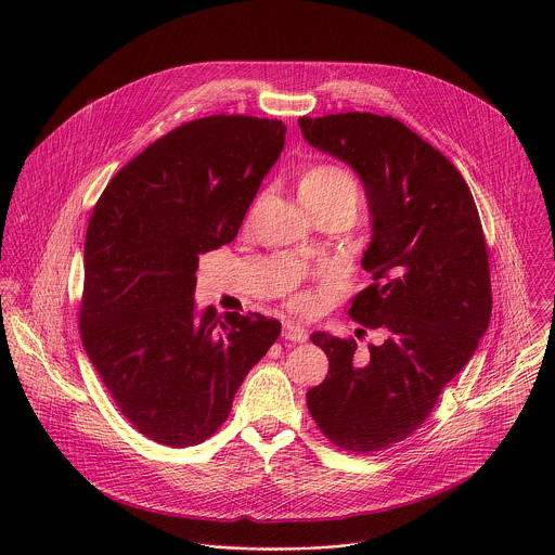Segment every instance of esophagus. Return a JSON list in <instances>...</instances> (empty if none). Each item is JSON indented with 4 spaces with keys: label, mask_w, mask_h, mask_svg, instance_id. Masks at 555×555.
<instances>
[{
    "label": "esophagus",
    "mask_w": 555,
    "mask_h": 555,
    "mask_svg": "<svg viewBox=\"0 0 555 555\" xmlns=\"http://www.w3.org/2000/svg\"><path fill=\"white\" fill-rule=\"evenodd\" d=\"M282 337L293 341V344H304L308 339V331L297 322H286L284 331H282Z\"/></svg>",
    "instance_id": "1"
}]
</instances>
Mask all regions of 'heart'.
<instances>
[{"label":"heart","instance_id":"1","mask_svg":"<svg viewBox=\"0 0 555 555\" xmlns=\"http://www.w3.org/2000/svg\"><path fill=\"white\" fill-rule=\"evenodd\" d=\"M299 201L310 211L326 203H344L357 214L359 185L341 166L314 164L299 179Z\"/></svg>","mask_w":555,"mask_h":555}]
</instances>
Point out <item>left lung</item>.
I'll return each instance as SVG.
<instances>
[{
    "label": "left lung",
    "instance_id": "obj_1",
    "mask_svg": "<svg viewBox=\"0 0 555 555\" xmlns=\"http://www.w3.org/2000/svg\"><path fill=\"white\" fill-rule=\"evenodd\" d=\"M299 126L365 188L372 241L361 264L372 284L348 317L380 337L359 357L354 339L312 333L328 374L308 391V408L335 447L385 451L425 423L489 326L485 235L460 170L399 119L339 113Z\"/></svg>",
    "mask_w": 555,
    "mask_h": 555
}]
</instances>
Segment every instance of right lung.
<instances>
[{
  "mask_svg": "<svg viewBox=\"0 0 555 555\" xmlns=\"http://www.w3.org/2000/svg\"><path fill=\"white\" fill-rule=\"evenodd\" d=\"M286 139L280 119L211 115L164 134L104 188L85 237L82 346L124 416L166 447L207 440L282 324L196 314L198 254L237 237Z\"/></svg>",
  "mask_w": 555,
  "mask_h": 555,
  "instance_id": "1",
  "label": "right lung"
}]
</instances>
